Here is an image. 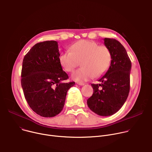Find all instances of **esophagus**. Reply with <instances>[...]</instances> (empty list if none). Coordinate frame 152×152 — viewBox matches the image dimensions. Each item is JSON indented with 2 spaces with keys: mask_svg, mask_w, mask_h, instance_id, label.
<instances>
[{
  "mask_svg": "<svg viewBox=\"0 0 152 152\" xmlns=\"http://www.w3.org/2000/svg\"><path fill=\"white\" fill-rule=\"evenodd\" d=\"M77 84H78V85H81V86H82V85H85V83H83V82H77Z\"/></svg>",
  "mask_w": 152,
  "mask_h": 152,
  "instance_id": "obj_1",
  "label": "esophagus"
}]
</instances>
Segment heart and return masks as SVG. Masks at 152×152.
<instances>
[{
  "mask_svg": "<svg viewBox=\"0 0 152 152\" xmlns=\"http://www.w3.org/2000/svg\"><path fill=\"white\" fill-rule=\"evenodd\" d=\"M71 50L61 53L59 62L64 70L72 72L82 61V68L72 74V78L79 82L87 81L93 77H100L109 69L112 55L109 48L99 46L95 41L82 39L71 47Z\"/></svg>",
  "mask_w": 152,
  "mask_h": 152,
  "instance_id": "b5f03b06",
  "label": "heart"
}]
</instances>
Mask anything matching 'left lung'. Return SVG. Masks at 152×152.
<instances>
[{
  "instance_id": "obj_1",
  "label": "left lung",
  "mask_w": 152,
  "mask_h": 152,
  "mask_svg": "<svg viewBox=\"0 0 152 152\" xmlns=\"http://www.w3.org/2000/svg\"><path fill=\"white\" fill-rule=\"evenodd\" d=\"M103 40L111 52L112 60L109 69L99 80L101 83L91 84L94 92L87 100V104L97 115L110 116L120 109L128 97L132 63L118 41L108 38Z\"/></svg>"
}]
</instances>
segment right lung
I'll use <instances>...</instances> for the list:
<instances>
[{"instance_id": "obj_1", "label": "right lung", "mask_w": 152, "mask_h": 152, "mask_svg": "<svg viewBox=\"0 0 152 152\" xmlns=\"http://www.w3.org/2000/svg\"><path fill=\"white\" fill-rule=\"evenodd\" d=\"M56 41L35 45L25 56L21 84L25 97L38 115L53 117L63 109L67 91L75 82H62L69 78L62 70Z\"/></svg>"}]
</instances>
